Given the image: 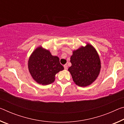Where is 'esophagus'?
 I'll return each mask as SVG.
<instances>
[{
    "mask_svg": "<svg viewBox=\"0 0 124 124\" xmlns=\"http://www.w3.org/2000/svg\"><path fill=\"white\" fill-rule=\"evenodd\" d=\"M64 70H67V69H68V65H67V64H64Z\"/></svg>",
    "mask_w": 124,
    "mask_h": 124,
    "instance_id": "obj_1",
    "label": "esophagus"
}]
</instances>
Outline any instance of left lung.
Masks as SVG:
<instances>
[{
    "instance_id": "obj_1",
    "label": "left lung",
    "mask_w": 124,
    "mask_h": 124,
    "mask_svg": "<svg viewBox=\"0 0 124 124\" xmlns=\"http://www.w3.org/2000/svg\"><path fill=\"white\" fill-rule=\"evenodd\" d=\"M68 71L75 84L81 87L89 86L100 74L101 65L99 55L92 45L86 44L73 51Z\"/></svg>"
}]
</instances>
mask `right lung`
<instances>
[{"mask_svg":"<svg viewBox=\"0 0 124 124\" xmlns=\"http://www.w3.org/2000/svg\"><path fill=\"white\" fill-rule=\"evenodd\" d=\"M28 66L32 78L39 84L46 85L54 82L55 75L64 70L57 56L41 46L36 48L29 58Z\"/></svg>","mask_w":124,"mask_h":124,"instance_id":"1","label":"right lung"}]
</instances>
